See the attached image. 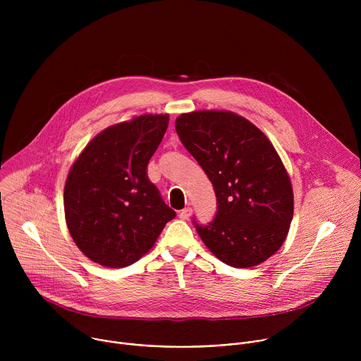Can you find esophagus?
<instances>
[{
  "label": "esophagus",
  "instance_id": "esophagus-1",
  "mask_svg": "<svg viewBox=\"0 0 361 361\" xmlns=\"http://www.w3.org/2000/svg\"><path fill=\"white\" fill-rule=\"evenodd\" d=\"M191 214H192L191 207H185V209H183V210L178 213V216H180L181 220H188V219L191 217Z\"/></svg>",
  "mask_w": 361,
  "mask_h": 361
}]
</instances>
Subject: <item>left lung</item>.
Here are the masks:
<instances>
[{"label":"left lung","instance_id":"left-lung-1","mask_svg":"<svg viewBox=\"0 0 361 361\" xmlns=\"http://www.w3.org/2000/svg\"><path fill=\"white\" fill-rule=\"evenodd\" d=\"M176 130L217 197L213 221L192 220L202 243L231 267L266 262L284 243L294 210L288 174L270 140L230 111L181 114Z\"/></svg>","mask_w":361,"mask_h":361}]
</instances>
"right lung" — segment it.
<instances>
[{
	"mask_svg": "<svg viewBox=\"0 0 361 361\" xmlns=\"http://www.w3.org/2000/svg\"><path fill=\"white\" fill-rule=\"evenodd\" d=\"M167 126V114L111 126L73 164L64 187L66 221L94 263L111 269L135 263L176 217L147 176Z\"/></svg>",
	"mask_w": 361,
	"mask_h": 361,
	"instance_id": "1",
	"label": "right lung"
}]
</instances>
